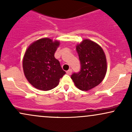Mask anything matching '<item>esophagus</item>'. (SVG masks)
I'll list each match as a JSON object with an SVG mask.
<instances>
[{
    "label": "esophagus",
    "instance_id": "obj_1",
    "mask_svg": "<svg viewBox=\"0 0 132 132\" xmlns=\"http://www.w3.org/2000/svg\"><path fill=\"white\" fill-rule=\"evenodd\" d=\"M66 73H67L68 75H71V73H72V70H71V69H69V70L66 71Z\"/></svg>",
    "mask_w": 132,
    "mask_h": 132
}]
</instances>
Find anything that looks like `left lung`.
<instances>
[{"label": "left lung", "instance_id": "1", "mask_svg": "<svg viewBox=\"0 0 132 132\" xmlns=\"http://www.w3.org/2000/svg\"><path fill=\"white\" fill-rule=\"evenodd\" d=\"M81 70L71 75L75 84L82 90H90L98 86L107 72V60L102 48L86 39L76 46Z\"/></svg>", "mask_w": 132, "mask_h": 132}]
</instances>
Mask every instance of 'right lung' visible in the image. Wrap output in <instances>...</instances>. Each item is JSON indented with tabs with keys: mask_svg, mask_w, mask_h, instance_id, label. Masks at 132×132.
<instances>
[{
	"mask_svg": "<svg viewBox=\"0 0 132 132\" xmlns=\"http://www.w3.org/2000/svg\"><path fill=\"white\" fill-rule=\"evenodd\" d=\"M60 45L57 41L45 38L33 42L25 51L23 69L27 79L33 87L49 90L58 85L66 74L54 53Z\"/></svg>",
	"mask_w": 132,
	"mask_h": 132,
	"instance_id": "obj_1",
	"label": "right lung"
}]
</instances>
